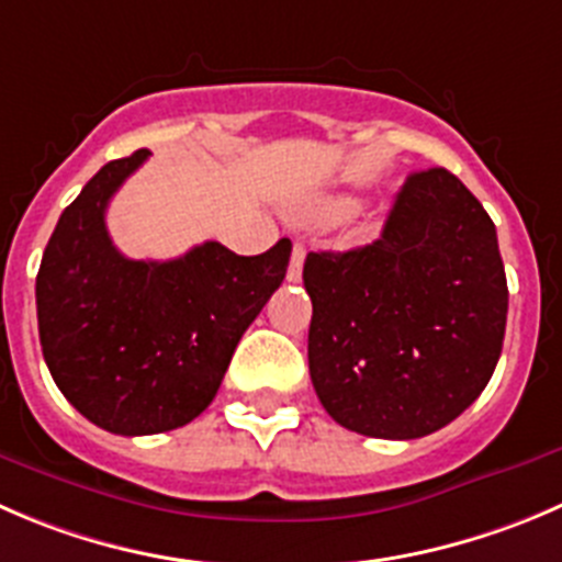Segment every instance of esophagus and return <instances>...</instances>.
<instances>
[{"instance_id":"1","label":"esophagus","mask_w":562,"mask_h":562,"mask_svg":"<svg viewBox=\"0 0 562 562\" xmlns=\"http://www.w3.org/2000/svg\"><path fill=\"white\" fill-rule=\"evenodd\" d=\"M302 266H304V244L296 241L291 252V266H288V282L302 280Z\"/></svg>"}]
</instances>
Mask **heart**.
<instances>
[{
  "instance_id": "1",
  "label": "heart",
  "mask_w": 562,
  "mask_h": 562,
  "mask_svg": "<svg viewBox=\"0 0 562 562\" xmlns=\"http://www.w3.org/2000/svg\"><path fill=\"white\" fill-rule=\"evenodd\" d=\"M359 211L357 200H348V198H335V200H321V203L310 205L304 214L310 216L313 222H321V225H335V222L348 220Z\"/></svg>"
}]
</instances>
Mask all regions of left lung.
<instances>
[{"label":"left lung","instance_id":"1","mask_svg":"<svg viewBox=\"0 0 562 562\" xmlns=\"http://www.w3.org/2000/svg\"><path fill=\"white\" fill-rule=\"evenodd\" d=\"M302 277L310 379L342 428L428 437L486 390L508 282L492 216L445 167L406 178L373 244L310 252Z\"/></svg>","mask_w":562,"mask_h":562}]
</instances>
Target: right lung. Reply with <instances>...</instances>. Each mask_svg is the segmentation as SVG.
I'll use <instances>...</instances> for the list:
<instances>
[{"mask_svg": "<svg viewBox=\"0 0 562 562\" xmlns=\"http://www.w3.org/2000/svg\"><path fill=\"white\" fill-rule=\"evenodd\" d=\"M150 150L109 161L63 211L35 282L54 384L90 423L148 437L192 423L220 390L238 340L282 285L291 241L236 255L205 241L176 260H131L106 205Z\"/></svg>", "mask_w": 562, "mask_h": 562, "instance_id": "add662e5", "label": "right lung"}]
</instances>
